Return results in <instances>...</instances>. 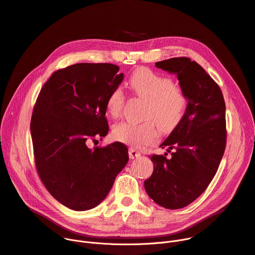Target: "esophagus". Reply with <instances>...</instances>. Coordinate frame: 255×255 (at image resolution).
I'll return each instance as SVG.
<instances>
[{"mask_svg":"<svg viewBox=\"0 0 255 255\" xmlns=\"http://www.w3.org/2000/svg\"><path fill=\"white\" fill-rule=\"evenodd\" d=\"M128 155H129V158L130 159H134V158H138L141 156V153L136 151L135 149L133 148H129L128 149Z\"/></svg>","mask_w":255,"mask_h":255,"instance_id":"obj_1","label":"esophagus"}]
</instances>
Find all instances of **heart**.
<instances>
[{"instance_id":"obj_1","label":"heart","mask_w":255,"mask_h":255,"mask_svg":"<svg viewBox=\"0 0 255 255\" xmlns=\"http://www.w3.org/2000/svg\"><path fill=\"white\" fill-rule=\"evenodd\" d=\"M128 86L134 95L146 100L144 119L147 121L142 124L122 122L115 125V140L134 148H144L159 139V130L154 121L163 132L173 130L182 123L189 98L181 85L150 68L140 67L132 71ZM125 102L124 90L115 87L106 98V109L112 116H117L123 111Z\"/></svg>"}]
</instances>
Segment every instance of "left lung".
Segmentation results:
<instances>
[{
    "mask_svg": "<svg viewBox=\"0 0 255 255\" xmlns=\"http://www.w3.org/2000/svg\"><path fill=\"white\" fill-rule=\"evenodd\" d=\"M155 66L177 74L189 104L182 123L160 145L173 149L152 155L151 177L144 182L149 197L167 209L183 208L206 190L226 148V104L221 88L195 61L177 57Z\"/></svg>",
    "mask_w": 255,
    "mask_h": 255,
    "instance_id": "left-lung-1",
    "label": "left lung"
}]
</instances>
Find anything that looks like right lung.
I'll return each instance as SVG.
<instances>
[{"instance_id": "obj_1", "label": "right lung", "mask_w": 255, "mask_h": 255, "mask_svg": "<svg viewBox=\"0 0 255 255\" xmlns=\"http://www.w3.org/2000/svg\"><path fill=\"white\" fill-rule=\"evenodd\" d=\"M110 63H77L55 71L33 107L30 132L38 175L53 197L82 211L100 204L128 161L125 144L88 147L109 130L106 98L124 80Z\"/></svg>"}]
</instances>
